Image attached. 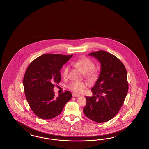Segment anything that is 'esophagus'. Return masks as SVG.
I'll return each mask as SVG.
<instances>
[{
  "instance_id": "1",
  "label": "esophagus",
  "mask_w": 149,
  "mask_h": 149,
  "mask_svg": "<svg viewBox=\"0 0 149 149\" xmlns=\"http://www.w3.org/2000/svg\"><path fill=\"white\" fill-rule=\"evenodd\" d=\"M72 95L73 97H78L80 96L79 95L77 94H75V93H72Z\"/></svg>"
}]
</instances>
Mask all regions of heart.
I'll return each instance as SVG.
<instances>
[{"instance_id":"1","label":"heart","mask_w":149,"mask_h":149,"mask_svg":"<svg viewBox=\"0 0 149 149\" xmlns=\"http://www.w3.org/2000/svg\"><path fill=\"white\" fill-rule=\"evenodd\" d=\"M72 64L84 72L85 77L89 79H94L96 78L97 72L94 69L95 64L91 59L86 57H82L74 62ZM68 70L69 67L65 66L63 70V76L64 77L67 76ZM87 83L85 81H72L68 84V87L74 92L80 93L87 87Z\"/></svg>"}]
</instances>
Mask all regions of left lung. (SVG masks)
Masks as SVG:
<instances>
[{"label": "left lung", "mask_w": 149, "mask_h": 149, "mask_svg": "<svg viewBox=\"0 0 149 149\" xmlns=\"http://www.w3.org/2000/svg\"><path fill=\"white\" fill-rule=\"evenodd\" d=\"M101 64L99 78L91 89L92 97H85L83 112L90 120L102 123L112 119L122 106L127 94V71L113 55L100 50L88 54Z\"/></svg>", "instance_id": "left-lung-1"}]
</instances>
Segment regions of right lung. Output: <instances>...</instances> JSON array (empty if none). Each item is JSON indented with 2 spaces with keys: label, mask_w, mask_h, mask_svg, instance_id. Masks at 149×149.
<instances>
[{
  "label": "right lung",
  "mask_w": 149,
  "mask_h": 149,
  "mask_svg": "<svg viewBox=\"0 0 149 149\" xmlns=\"http://www.w3.org/2000/svg\"><path fill=\"white\" fill-rule=\"evenodd\" d=\"M72 55L46 54L38 57L29 64L23 78L25 96L30 108L43 120L53 118L63 111L72 97L65 91L56 97L55 84L61 80L60 70Z\"/></svg>",
  "instance_id": "obj_1"
}]
</instances>
